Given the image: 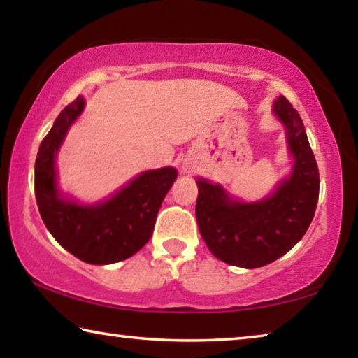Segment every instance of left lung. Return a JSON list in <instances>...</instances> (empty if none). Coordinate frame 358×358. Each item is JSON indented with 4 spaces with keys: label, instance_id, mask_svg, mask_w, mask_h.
I'll use <instances>...</instances> for the list:
<instances>
[{
    "label": "left lung",
    "instance_id": "1",
    "mask_svg": "<svg viewBox=\"0 0 358 358\" xmlns=\"http://www.w3.org/2000/svg\"><path fill=\"white\" fill-rule=\"evenodd\" d=\"M273 113L286 128L294 156L290 177L259 202L235 201L221 185L197 178L196 217L215 257L241 268H259L284 256L306 234L319 199V169L305 126L292 104L280 96Z\"/></svg>",
    "mask_w": 358,
    "mask_h": 358
}]
</instances>
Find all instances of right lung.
Listing matches in <instances>:
<instances>
[{"mask_svg":"<svg viewBox=\"0 0 358 358\" xmlns=\"http://www.w3.org/2000/svg\"><path fill=\"white\" fill-rule=\"evenodd\" d=\"M83 107L85 99L78 96L63 108L41 142L34 164L36 202L48 232L66 251L87 264L107 265L134 256L147 245L177 171L162 167L143 172L94 205L63 197L57 187L55 157Z\"/></svg>","mask_w":358,"mask_h":358,"instance_id":"right-lung-1","label":"right lung"}]
</instances>
